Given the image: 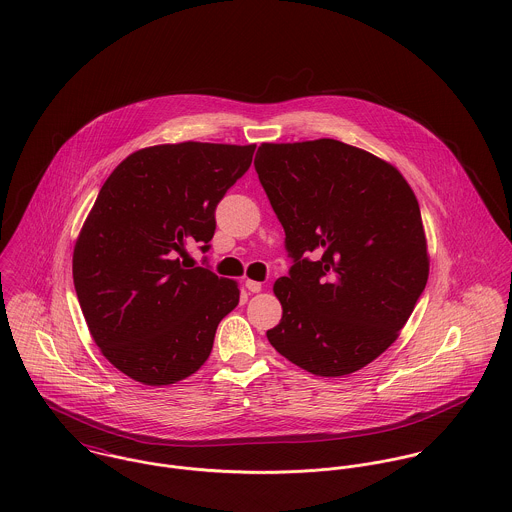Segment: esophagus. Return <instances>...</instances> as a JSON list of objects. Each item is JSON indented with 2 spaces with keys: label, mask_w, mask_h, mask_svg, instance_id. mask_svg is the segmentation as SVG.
I'll list each match as a JSON object with an SVG mask.
<instances>
[{
  "label": "esophagus",
  "mask_w": 512,
  "mask_h": 512,
  "mask_svg": "<svg viewBox=\"0 0 512 512\" xmlns=\"http://www.w3.org/2000/svg\"><path fill=\"white\" fill-rule=\"evenodd\" d=\"M244 286L248 288V292H262V284H260V282H256V280H246V284H244Z\"/></svg>",
  "instance_id": "esophagus-1"
}]
</instances>
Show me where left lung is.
<instances>
[{
    "label": "left lung",
    "mask_w": 512,
    "mask_h": 512,
    "mask_svg": "<svg viewBox=\"0 0 512 512\" xmlns=\"http://www.w3.org/2000/svg\"><path fill=\"white\" fill-rule=\"evenodd\" d=\"M254 165L293 258L274 284L284 313L268 341L317 376L361 370L398 339L428 282L412 187L392 163L329 138L262 144Z\"/></svg>",
    "instance_id": "1"
}]
</instances>
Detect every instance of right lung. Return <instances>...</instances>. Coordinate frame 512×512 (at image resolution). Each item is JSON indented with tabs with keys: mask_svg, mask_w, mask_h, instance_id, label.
Segmentation results:
<instances>
[{
	"mask_svg": "<svg viewBox=\"0 0 512 512\" xmlns=\"http://www.w3.org/2000/svg\"><path fill=\"white\" fill-rule=\"evenodd\" d=\"M256 144H161L130 153L102 185L73 252L74 290L102 355L147 386L175 384L209 359L238 282L177 256L209 250L215 209Z\"/></svg>",
	"mask_w": 512,
	"mask_h": 512,
	"instance_id": "add662e5",
	"label": "right lung"
}]
</instances>
